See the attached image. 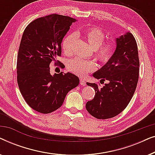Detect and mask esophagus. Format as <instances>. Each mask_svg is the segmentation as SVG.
<instances>
[{
  "label": "esophagus",
  "instance_id": "1",
  "mask_svg": "<svg viewBox=\"0 0 155 155\" xmlns=\"http://www.w3.org/2000/svg\"><path fill=\"white\" fill-rule=\"evenodd\" d=\"M80 83L81 84L82 86H85L86 85V82H85V80H83V79H80Z\"/></svg>",
  "mask_w": 155,
  "mask_h": 155
}]
</instances>
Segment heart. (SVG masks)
<instances>
[{
  "label": "heart",
  "instance_id": "obj_1",
  "mask_svg": "<svg viewBox=\"0 0 155 155\" xmlns=\"http://www.w3.org/2000/svg\"><path fill=\"white\" fill-rule=\"evenodd\" d=\"M91 47L94 49V56L97 60L102 63H107L110 60L115 51L116 45L114 41H104V34L97 27H89L82 31ZM74 35H68L63 39L62 48L63 52L67 56L72 54V46L74 41ZM96 65L92 61L82 60L75 58L70 61L68 65L69 71L79 76H84L87 73L95 69Z\"/></svg>",
  "mask_w": 155,
  "mask_h": 155
}]
</instances>
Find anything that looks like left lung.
I'll return each instance as SVG.
<instances>
[{
	"instance_id": "1",
	"label": "left lung",
	"mask_w": 155,
	"mask_h": 155,
	"mask_svg": "<svg viewBox=\"0 0 155 155\" xmlns=\"http://www.w3.org/2000/svg\"><path fill=\"white\" fill-rule=\"evenodd\" d=\"M116 48L109 61L93 77L109 83L99 88L96 83L87 82L95 90L92 100L86 104L91 115L98 119L117 116L126 109L136 89L139 78V57L136 41L127 32L116 38Z\"/></svg>"
}]
</instances>
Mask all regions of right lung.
Listing matches in <instances>:
<instances>
[{"label":"right lung","mask_w":155,"mask_h":155,"mask_svg":"<svg viewBox=\"0 0 155 155\" xmlns=\"http://www.w3.org/2000/svg\"><path fill=\"white\" fill-rule=\"evenodd\" d=\"M75 19L52 14L36 19L23 32L17 61L19 89L29 107L41 114H49L62 106L70 90L80 82L73 73L50 74L49 65H65L61 56V42Z\"/></svg>","instance_id":"right-lung-1"}]
</instances>
